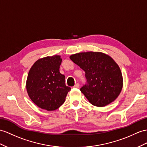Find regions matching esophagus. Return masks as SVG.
<instances>
[{
  "label": "esophagus",
  "instance_id": "34e87169",
  "mask_svg": "<svg viewBox=\"0 0 147 147\" xmlns=\"http://www.w3.org/2000/svg\"><path fill=\"white\" fill-rule=\"evenodd\" d=\"M74 88H79V87H80V84L77 83V84H75V85L74 86Z\"/></svg>",
  "mask_w": 147,
  "mask_h": 147
}]
</instances>
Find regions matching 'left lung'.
Returning <instances> with one entry per match:
<instances>
[{
  "instance_id": "8db88e82",
  "label": "left lung",
  "mask_w": 147,
  "mask_h": 147,
  "mask_svg": "<svg viewBox=\"0 0 147 147\" xmlns=\"http://www.w3.org/2000/svg\"><path fill=\"white\" fill-rule=\"evenodd\" d=\"M70 59L85 71L86 84L80 90L89 102L104 107L113 102L123 87L119 65L109 55L101 52H82Z\"/></svg>"
}]
</instances>
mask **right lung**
Wrapping results in <instances>:
<instances>
[{
  "label": "right lung",
  "instance_id": "add662e5",
  "mask_svg": "<svg viewBox=\"0 0 147 147\" xmlns=\"http://www.w3.org/2000/svg\"><path fill=\"white\" fill-rule=\"evenodd\" d=\"M59 55L38 60L28 74L26 88L32 101L47 111L57 109L65 102L71 88L66 86L65 76L60 73Z\"/></svg>",
  "mask_w": 147,
  "mask_h": 147
}]
</instances>
